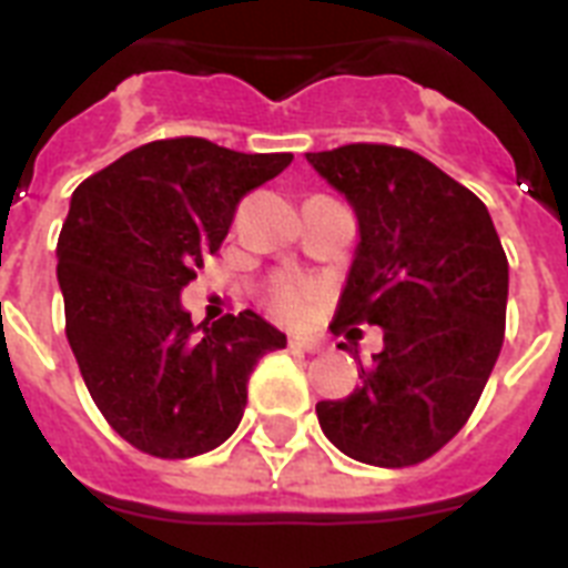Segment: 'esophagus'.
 <instances>
[{
    "label": "esophagus",
    "instance_id": "esophagus-1",
    "mask_svg": "<svg viewBox=\"0 0 568 568\" xmlns=\"http://www.w3.org/2000/svg\"><path fill=\"white\" fill-rule=\"evenodd\" d=\"M288 347H292V351H301V354H318L321 351L318 342H312V338H292Z\"/></svg>",
    "mask_w": 568,
    "mask_h": 568
}]
</instances>
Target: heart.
<instances>
[{
	"mask_svg": "<svg viewBox=\"0 0 568 568\" xmlns=\"http://www.w3.org/2000/svg\"><path fill=\"white\" fill-rule=\"evenodd\" d=\"M312 301V285L301 283V280H292V276H285L280 283L274 285V294H271V306L280 318L297 321L303 318V312L310 306Z\"/></svg>",
	"mask_w": 568,
	"mask_h": 568,
	"instance_id": "heart-1",
	"label": "heart"
}]
</instances>
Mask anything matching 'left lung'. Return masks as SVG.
<instances>
[{
	"label": "left lung",
	"mask_w": 568,
	"mask_h": 568,
	"mask_svg": "<svg viewBox=\"0 0 568 568\" xmlns=\"http://www.w3.org/2000/svg\"><path fill=\"white\" fill-rule=\"evenodd\" d=\"M306 162L359 223L336 324L383 327L363 386L315 406L321 430L359 463L415 466L457 436L501 354V239L486 205L413 150L347 144Z\"/></svg>",
	"instance_id": "left-lung-1"
}]
</instances>
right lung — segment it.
<instances>
[{
    "instance_id": "add662e5",
    "label": "right lung",
    "mask_w": 568,
    "mask_h": 568,
    "mask_svg": "<svg viewBox=\"0 0 568 568\" xmlns=\"http://www.w3.org/2000/svg\"><path fill=\"white\" fill-rule=\"evenodd\" d=\"M292 153L205 138L153 141L73 191L58 235L67 342L105 422L144 454L185 459L226 442L253 365L285 347L256 312L194 324L180 294L217 253L235 205Z\"/></svg>"
}]
</instances>
